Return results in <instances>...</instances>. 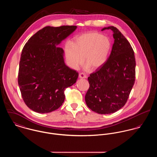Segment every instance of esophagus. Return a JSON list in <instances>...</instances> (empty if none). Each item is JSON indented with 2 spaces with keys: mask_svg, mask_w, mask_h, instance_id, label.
<instances>
[{
  "mask_svg": "<svg viewBox=\"0 0 157 157\" xmlns=\"http://www.w3.org/2000/svg\"><path fill=\"white\" fill-rule=\"evenodd\" d=\"M86 77H87V76H86L85 74H84L83 72H80L79 74V78H86Z\"/></svg>",
  "mask_w": 157,
  "mask_h": 157,
  "instance_id": "esophagus-1",
  "label": "esophagus"
}]
</instances>
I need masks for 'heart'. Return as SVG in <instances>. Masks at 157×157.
Masks as SVG:
<instances>
[{"label": "heart", "mask_w": 157, "mask_h": 157, "mask_svg": "<svg viewBox=\"0 0 157 157\" xmlns=\"http://www.w3.org/2000/svg\"><path fill=\"white\" fill-rule=\"evenodd\" d=\"M111 48L110 39L101 33L92 32L75 40L72 47L65 49V56L69 65L76 69L83 62L92 70L101 67L106 62Z\"/></svg>", "instance_id": "1"}]
</instances>
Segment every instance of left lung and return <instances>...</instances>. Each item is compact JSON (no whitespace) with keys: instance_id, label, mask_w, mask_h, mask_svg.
Instances as JSON below:
<instances>
[{"instance_id":"left-lung-1","label":"left lung","mask_w":157,"mask_h":157,"mask_svg":"<svg viewBox=\"0 0 157 157\" xmlns=\"http://www.w3.org/2000/svg\"><path fill=\"white\" fill-rule=\"evenodd\" d=\"M113 32L114 44L111 53L99 70L87 78L89 87L86 103L99 114L113 113L126 104L136 78L134 50L126 38L114 26L102 29Z\"/></svg>"}]
</instances>
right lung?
I'll return each instance as SVG.
<instances>
[{
	"label": "right lung",
	"mask_w": 157,
	"mask_h": 157,
	"mask_svg": "<svg viewBox=\"0 0 157 157\" xmlns=\"http://www.w3.org/2000/svg\"><path fill=\"white\" fill-rule=\"evenodd\" d=\"M76 28L45 27L23 47L18 83L23 100L33 111L45 113L57 110L65 100V89L76 82L78 73L65 65L63 50L57 46Z\"/></svg>",
	"instance_id": "obj_1"
}]
</instances>
